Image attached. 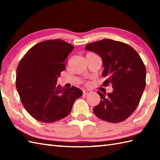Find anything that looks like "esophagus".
I'll return each mask as SVG.
<instances>
[{"instance_id": "obj_1", "label": "esophagus", "mask_w": 160, "mask_h": 160, "mask_svg": "<svg viewBox=\"0 0 160 160\" xmlns=\"http://www.w3.org/2000/svg\"><path fill=\"white\" fill-rule=\"evenodd\" d=\"M91 93V91H90V90H87V89L83 90L84 95H87V94H89Z\"/></svg>"}]
</instances>
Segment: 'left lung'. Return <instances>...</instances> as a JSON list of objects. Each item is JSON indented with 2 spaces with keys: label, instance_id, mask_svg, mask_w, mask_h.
<instances>
[{
  "label": "left lung",
  "instance_id": "left-lung-1",
  "mask_svg": "<svg viewBox=\"0 0 160 160\" xmlns=\"http://www.w3.org/2000/svg\"><path fill=\"white\" fill-rule=\"evenodd\" d=\"M85 49L102 60L103 86L112 84L110 93L98 91L101 100L93 108L98 118L111 123L125 120L138 107L146 86L147 71L140 55L127 44L111 39L89 43Z\"/></svg>",
  "mask_w": 160,
  "mask_h": 160
}]
</instances>
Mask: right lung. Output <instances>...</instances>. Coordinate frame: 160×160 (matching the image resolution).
<instances>
[{
	"instance_id": "add662e5",
	"label": "right lung",
	"mask_w": 160,
	"mask_h": 160,
	"mask_svg": "<svg viewBox=\"0 0 160 160\" xmlns=\"http://www.w3.org/2000/svg\"><path fill=\"white\" fill-rule=\"evenodd\" d=\"M73 49L60 39L45 40L32 47L19 62L16 89L24 107L36 120L51 123L67 117L74 102L82 96L76 87L63 89L57 84Z\"/></svg>"
}]
</instances>
